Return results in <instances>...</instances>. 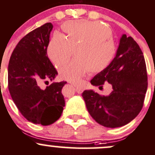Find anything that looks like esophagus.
<instances>
[{
    "label": "esophagus",
    "instance_id": "1",
    "mask_svg": "<svg viewBox=\"0 0 155 155\" xmlns=\"http://www.w3.org/2000/svg\"><path fill=\"white\" fill-rule=\"evenodd\" d=\"M75 90L78 94H81L84 92V89L81 88V87H77V86H75Z\"/></svg>",
    "mask_w": 155,
    "mask_h": 155
}]
</instances>
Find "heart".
Returning a JSON list of instances; mask_svg holds the SVG:
<instances>
[{
	"label": "heart",
	"mask_w": 155,
	"mask_h": 155,
	"mask_svg": "<svg viewBox=\"0 0 155 155\" xmlns=\"http://www.w3.org/2000/svg\"><path fill=\"white\" fill-rule=\"evenodd\" d=\"M66 36L56 33L47 47L49 60L56 66L66 61L76 47L75 58L60 68L63 80L79 83L90 71L98 74L105 71L117 54V46L113 40L111 30L101 22L88 20L66 21L62 25Z\"/></svg>",
	"instance_id": "b5f03b06"
}]
</instances>
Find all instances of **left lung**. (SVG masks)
Listing matches in <instances>:
<instances>
[{
	"label": "left lung",
	"instance_id": "1",
	"mask_svg": "<svg viewBox=\"0 0 155 155\" xmlns=\"http://www.w3.org/2000/svg\"><path fill=\"white\" fill-rule=\"evenodd\" d=\"M147 81L142 50L131 36L124 34L112 64L90 81L99 88L109 83L113 91L107 96L93 90L84 91L82 96L87 110L95 122L104 127L114 128L127 125L143 108Z\"/></svg>",
	"mask_w": 155,
	"mask_h": 155
}]
</instances>
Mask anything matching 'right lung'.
I'll use <instances>...</instances> for the list:
<instances>
[{
    "instance_id": "right-lung-1",
    "label": "right lung",
    "mask_w": 155,
    "mask_h": 155,
    "mask_svg": "<svg viewBox=\"0 0 155 155\" xmlns=\"http://www.w3.org/2000/svg\"><path fill=\"white\" fill-rule=\"evenodd\" d=\"M53 25L46 23L24 36L12 53L8 66V89L22 116L29 122L49 125L61 116L65 106L62 88L66 81L53 83L57 71L47 55Z\"/></svg>"
}]
</instances>
